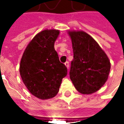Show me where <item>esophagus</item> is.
Returning a JSON list of instances; mask_svg holds the SVG:
<instances>
[{"label":"esophagus","mask_w":124,"mask_h":124,"mask_svg":"<svg viewBox=\"0 0 124 124\" xmlns=\"http://www.w3.org/2000/svg\"><path fill=\"white\" fill-rule=\"evenodd\" d=\"M64 64L66 66V67L67 68V69H69V63H68V62H65Z\"/></svg>","instance_id":"34e87169"}]
</instances>
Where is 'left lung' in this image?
<instances>
[{
  "instance_id": "left-lung-1",
  "label": "left lung",
  "mask_w": 124,
  "mask_h": 124,
  "mask_svg": "<svg viewBox=\"0 0 124 124\" xmlns=\"http://www.w3.org/2000/svg\"><path fill=\"white\" fill-rule=\"evenodd\" d=\"M74 52L70 80L76 89L83 94H91L104 86L108 78L111 64L105 52L88 33L68 31Z\"/></svg>"
}]
</instances>
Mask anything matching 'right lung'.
I'll list each match as a JSON object with an SVG mask.
<instances>
[{
	"mask_svg": "<svg viewBox=\"0 0 124 124\" xmlns=\"http://www.w3.org/2000/svg\"><path fill=\"white\" fill-rule=\"evenodd\" d=\"M60 31L46 29L38 33L26 46L20 64L23 83L33 96L41 100L54 98L59 91L67 68L54 49Z\"/></svg>",
	"mask_w": 124,
	"mask_h": 124,
	"instance_id": "obj_1",
	"label": "right lung"
}]
</instances>
